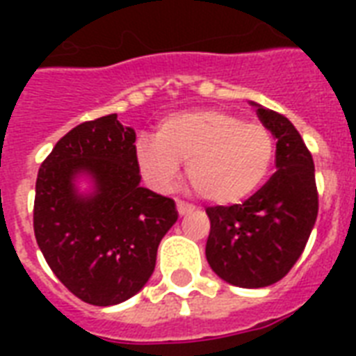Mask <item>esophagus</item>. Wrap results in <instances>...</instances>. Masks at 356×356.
I'll return each mask as SVG.
<instances>
[{"instance_id":"esophagus-1","label":"esophagus","mask_w":356,"mask_h":356,"mask_svg":"<svg viewBox=\"0 0 356 356\" xmlns=\"http://www.w3.org/2000/svg\"><path fill=\"white\" fill-rule=\"evenodd\" d=\"M192 211H194V207L188 205V203H184V201H177V212L181 214V216H184V214H190Z\"/></svg>"}]
</instances>
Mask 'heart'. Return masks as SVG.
Wrapping results in <instances>:
<instances>
[{
	"label": "heart",
	"mask_w": 356,
	"mask_h": 356,
	"mask_svg": "<svg viewBox=\"0 0 356 356\" xmlns=\"http://www.w3.org/2000/svg\"><path fill=\"white\" fill-rule=\"evenodd\" d=\"M195 194L214 205H234L259 188L273 161V136L264 125L231 113L201 108L172 114L155 138H140L136 162L155 188H170L184 162Z\"/></svg>",
	"instance_id": "b5f03b06"
}]
</instances>
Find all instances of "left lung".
<instances>
[{"instance_id":"obj_1","label":"left lung","mask_w":356,"mask_h":356,"mask_svg":"<svg viewBox=\"0 0 356 356\" xmlns=\"http://www.w3.org/2000/svg\"><path fill=\"white\" fill-rule=\"evenodd\" d=\"M277 140V172L242 205L209 207L205 254L229 284L262 288L281 281L303 253L318 218L314 161L282 114L251 102Z\"/></svg>"}]
</instances>
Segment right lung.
I'll return each mask as SVG.
<instances>
[{
  "mask_svg": "<svg viewBox=\"0 0 356 356\" xmlns=\"http://www.w3.org/2000/svg\"><path fill=\"white\" fill-rule=\"evenodd\" d=\"M134 140L116 114L81 123L55 144L36 177V243L58 281L96 307L123 303L144 288L179 216L173 200L140 186ZM83 175L90 193L76 188Z\"/></svg>",
  "mask_w": 356,
  "mask_h": 356,
  "instance_id": "right-lung-1",
  "label": "right lung"
}]
</instances>
